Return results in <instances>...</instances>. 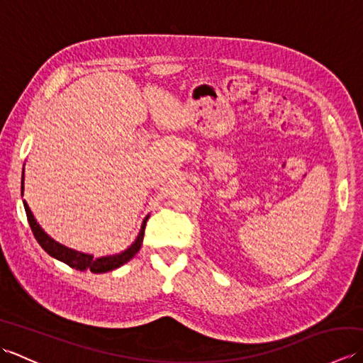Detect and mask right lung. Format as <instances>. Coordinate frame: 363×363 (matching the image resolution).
I'll list each match as a JSON object with an SVG mask.
<instances>
[{"label": "right lung", "mask_w": 363, "mask_h": 363, "mask_svg": "<svg viewBox=\"0 0 363 363\" xmlns=\"http://www.w3.org/2000/svg\"><path fill=\"white\" fill-rule=\"evenodd\" d=\"M25 211H26V217L29 221V226L33 229V234L35 237V240L38 242V245L50 254L51 257L57 259L60 262H64L68 267L79 269V272H86V269H90L91 273H106L111 272V269H115L121 267L123 264H126L129 259H133L137 251L140 250V246L143 243V235H145V226L146 221H148V217L145 218L140 234H138L137 240L129 246L126 251H123L121 254H117V256H109V257H99V259H94V256H89V254H82L70 248H65L57 242H54L51 237L46 235L43 233V229L38 226V223L35 221L33 212L28 207V204L25 203Z\"/></svg>", "instance_id": "right-lung-1"}]
</instances>
